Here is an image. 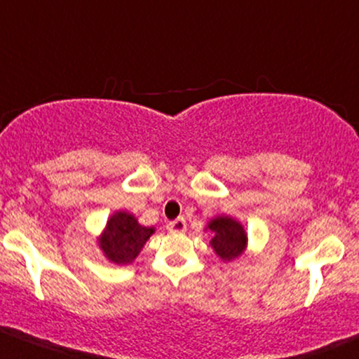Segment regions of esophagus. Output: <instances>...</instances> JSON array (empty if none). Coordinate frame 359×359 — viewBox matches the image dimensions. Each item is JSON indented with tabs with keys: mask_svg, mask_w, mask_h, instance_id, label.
<instances>
[{
	"mask_svg": "<svg viewBox=\"0 0 359 359\" xmlns=\"http://www.w3.org/2000/svg\"><path fill=\"white\" fill-rule=\"evenodd\" d=\"M166 228L170 229L171 233H184L187 231V221H184V218H176L170 221V223L166 224Z\"/></svg>",
	"mask_w": 359,
	"mask_h": 359,
	"instance_id": "obj_1",
	"label": "esophagus"
}]
</instances>
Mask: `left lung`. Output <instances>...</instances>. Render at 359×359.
<instances>
[{
    "label": "left lung",
    "instance_id": "obj_1",
    "mask_svg": "<svg viewBox=\"0 0 359 359\" xmlns=\"http://www.w3.org/2000/svg\"><path fill=\"white\" fill-rule=\"evenodd\" d=\"M208 228L213 233L211 246L215 248L216 255L221 259L231 261L245 251L246 234L238 221L228 218V216H219L211 221Z\"/></svg>",
    "mask_w": 359,
    "mask_h": 359
}]
</instances>
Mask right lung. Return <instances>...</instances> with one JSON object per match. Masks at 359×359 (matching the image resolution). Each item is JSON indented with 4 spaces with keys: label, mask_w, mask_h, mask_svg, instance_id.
I'll return each instance as SVG.
<instances>
[{
    "label": "right lung",
    "mask_w": 359,
    "mask_h": 359,
    "mask_svg": "<svg viewBox=\"0 0 359 359\" xmlns=\"http://www.w3.org/2000/svg\"><path fill=\"white\" fill-rule=\"evenodd\" d=\"M154 229L141 226L133 215L118 211L108 221L100 248L108 259L118 264L131 263L138 256L141 248L148 241Z\"/></svg>",
    "instance_id": "obj_1"
}]
</instances>
